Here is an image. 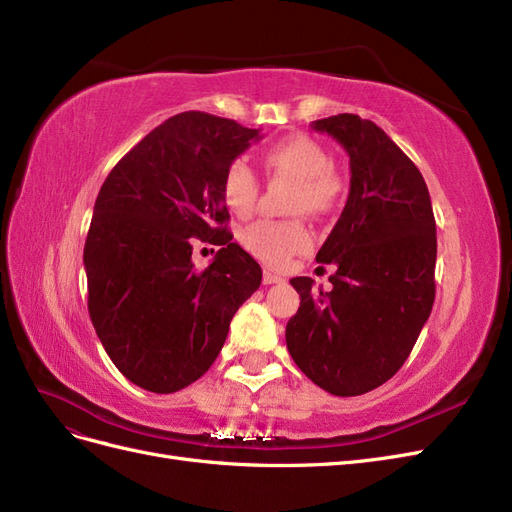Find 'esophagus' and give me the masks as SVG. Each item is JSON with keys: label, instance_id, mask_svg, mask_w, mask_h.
I'll list each match as a JSON object with an SVG mask.
<instances>
[{"label": "esophagus", "instance_id": "1", "mask_svg": "<svg viewBox=\"0 0 512 512\" xmlns=\"http://www.w3.org/2000/svg\"><path fill=\"white\" fill-rule=\"evenodd\" d=\"M263 285H278V283H285V278L283 276H278V274H274V272H270V270H263Z\"/></svg>", "mask_w": 512, "mask_h": 512}]
</instances>
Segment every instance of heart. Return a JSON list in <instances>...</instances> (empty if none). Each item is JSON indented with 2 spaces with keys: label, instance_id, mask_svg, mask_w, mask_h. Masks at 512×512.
<instances>
[{
  "label": "heart",
  "instance_id": "obj_1",
  "mask_svg": "<svg viewBox=\"0 0 512 512\" xmlns=\"http://www.w3.org/2000/svg\"><path fill=\"white\" fill-rule=\"evenodd\" d=\"M263 163L272 176L295 183L291 212L321 217L336 208L342 195V178L334 170L332 157L317 140L306 136L278 140L266 148ZM221 195L225 206L238 217L253 212L259 200V180L244 161L236 159L229 163L223 174ZM240 242L261 261L270 266H283L293 255L310 249L312 232L300 219H261L242 229Z\"/></svg>",
  "mask_w": 512,
  "mask_h": 512
}]
</instances>
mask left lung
I'll use <instances>...</instances> for the list:
<instances>
[{
	"mask_svg": "<svg viewBox=\"0 0 512 512\" xmlns=\"http://www.w3.org/2000/svg\"><path fill=\"white\" fill-rule=\"evenodd\" d=\"M351 163L349 200L317 253L336 272L315 289L291 278L300 308L287 349L321 389L351 398L387 383L402 368L436 295V221L419 168L385 131L357 114L319 119Z\"/></svg>",
	"mask_w": 512,
	"mask_h": 512,
	"instance_id": "8db88e82",
	"label": "left lung"
}]
</instances>
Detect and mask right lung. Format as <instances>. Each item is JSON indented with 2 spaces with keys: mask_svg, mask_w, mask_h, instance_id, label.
Masks as SVG:
<instances>
[{
  "mask_svg": "<svg viewBox=\"0 0 512 512\" xmlns=\"http://www.w3.org/2000/svg\"><path fill=\"white\" fill-rule=\"evenodd\" d=\"M259 138L232 119L180 112L97 193L85 242L89 317L112 364L146 391L195 383L261 285L259 263L227 232L221 195L227 166ZM191 237L222 246L204 273L192 270Z\"/></svg>",
  "mask_w": 512,
  "mask_h": 512,
  "instance_id": "obj_1",
  "label": "right lung"
}]
</instances>
